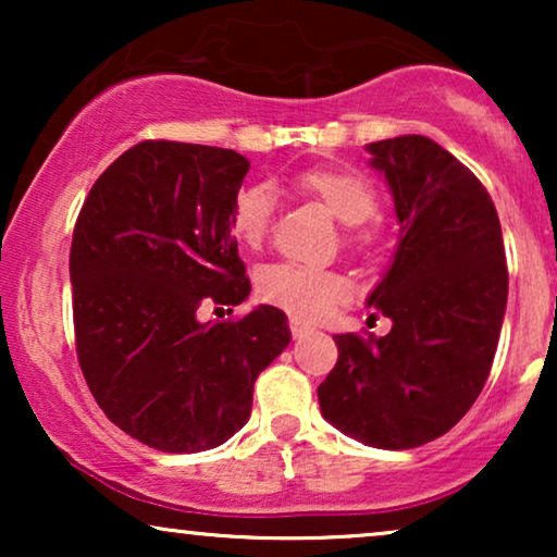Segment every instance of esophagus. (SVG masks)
Masks as SVG:
<instances>
[{"instance_id": "1", "label": "esophagus", "mask_w": 557, "mask_h": 557, "mask_svg": "<svg viewBox=\"0 0 557 557\" xmlns=\"http://www.w3.org/2000/svg\"><path fill=\"white\" fill-rule=\"evenodd\" d=\"M288 330H292V334H294V339H301L304 334L309 332V326L304 324V322H299V319H292V322H288Z\"/></svg>"}]
</instances>
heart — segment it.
Wrapping results in <instances>:
<instances>
[{
  "mask_svg": "<svg viewBox=\"0 0 557 557\" xmlns=\"http://www.w3.org/2000/svg\"><path fill=\"white\" fill-rule=\"evenodd\" d=\"M296 193L309 197L345 225V246L368 253L377 246L380 225L375 212L380 193L368 174L352 166H309L292 177ZM273 223V197L269 187L248 185L233 197L227 225L243 246L258 248L269 238ZM258 294L263 301L288 311L296 319L317 322L347 299L349 284L342 273L314 271L294 263H273L258 273Z\"/></svg>",
  "mask_w": 557,
  "mask_h": 557,
  "instance_id": "obj_1",
  "label": "heart"
}]
</instances>
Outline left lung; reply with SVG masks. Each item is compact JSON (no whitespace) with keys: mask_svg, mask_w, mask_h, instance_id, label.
Returning <instances> with one entry per match:
<instances>
[{"mask_svg":"<svg viewBox=\"0 0 557 557\" xmlns=\"http://www.w3.org/2000/svg\"><path fill=\"white\" fill-rule=\"evenodd\" d=\"M400 220L395 261L368 304L385 337L337 334L317 387L322 416L375 448H416L467 416L490 377L507 307V261L490 193L436 141L368 144Z\"/></svg>","mask_w":557,"mask_h":557,"instance_id":"obj_1","label":"left lung"}]
</instances>
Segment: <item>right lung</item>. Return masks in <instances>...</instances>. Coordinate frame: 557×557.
I'll use <instances>...</instances> for the list:
<instances>
[{
	"mask_svg": "<svg viewBox=\"0 0 557 557\" xmlns=\"http://www.w3.org/2000/svg\"><path fill=\"white\" fill-rule=\"evenodd\" d=\"M248 170L233 149L147 139L94 182L75 220L83 377L109 421L157 451H205L243 429L256 377L292 339L276 307L197 319L250 294L227 225Z\"/></svg>",
	"mask_w": 557,
	"mask_h": 557,
	"instance_id": "obj_1",
	"label": "right lung"
}]
</instances>
